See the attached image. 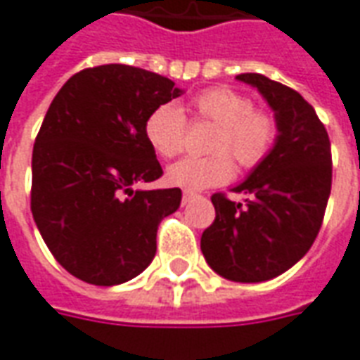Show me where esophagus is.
<instances>
[{
  "label": "esophagus",
  "mask_w": 360,
  "mask_h": 360,
  "mask_svg": "<svg viewBox=\"0 0 360 360\" xmlns=\"http://www.w3.org/2000/svg\"><path fill=\"white\" fill-rule=\"evenodd\" d=\"M193 198H198V195H195L193 192H184V195H182V205H188V203H190Z\"/></svg>",
  "instance_id": "esophagus-1"
}]
</instances>
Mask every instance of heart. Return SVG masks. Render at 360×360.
Instances as JSON below:
<instances>
[{
  "label": "heart",
  "mask_w": 360,
  "mask_h": 360,
  "mask_svg": "<svg viewBox=\"0 0 360 360\" xmlns=\"http://www.w3.org/2000/svg\"><path fill=\"white\" fill-rule=\"evenodd\" d=\"M193 112L200 118L215 122L211 147L215 153L205 157H184L170 165L167 180L184 190H203L226 182L234 172V159L244 168H252L266 159L277 135V124L267 112L254 110L248 96L238 91L217 86L201 93L193 101ZM186 118L174 103L159 104L147 116L145 137L159 157L170 159L184 147Z\"/></svg>",
  "instance_id": "1"
}]
</instances>
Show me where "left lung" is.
<instances>
[{"mask_svg": "<svg viewBox=\"0 0 360 360\" xmlns=\"http://www.w3.org/2000/svg\"><path fill=\"white\" fill-rule=\"evenodd\" d=\"M236 79L269 104L277 137L266 159L231 190L246 193V203L223 193L211 198L215 221L201 234V252L229 281L262 283L290 269L316 240L331 192L330 137L297 91L259 73Z\"/></svg>", "mask_w": 360, "mask_h": 360, "instance_id": "left-lung-1", "label": "left lung"}]
</instances>
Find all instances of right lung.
<instances>
[{"label": "right lung", "instance_id": "obj_1", "mask_svg": "<svg viewBox=\"0 0 360 360\" xmlns=\"http://www.w3.org/2000/svg\"><path fill=\"white\" fill-rule=\"evenodd\" d=\"M182 93L153 71L108 63L53 96L32 149L30 209L53 257L81 281L120 285L153 262L159 223L182 192L134 186L162 176L145 122Z\"/></svg>", "mask_w": 360, "mask_h": 360}]
</instances>
